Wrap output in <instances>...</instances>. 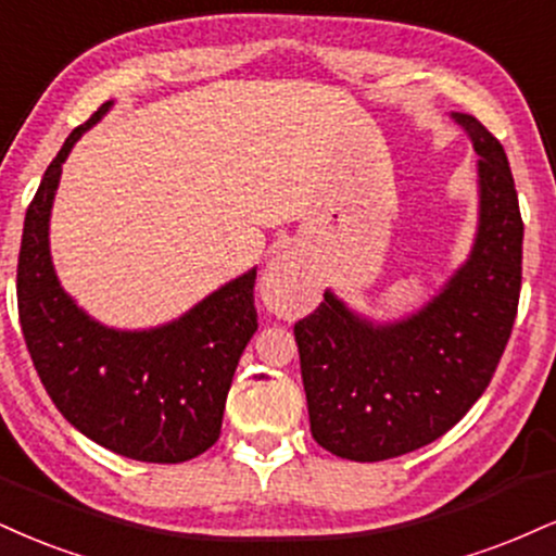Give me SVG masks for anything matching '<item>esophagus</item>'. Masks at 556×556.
<instances>
[{
    "label": "esophagus",
    "mask_w": 556,
    "mask_h": 556,
    "mask_svg": "<svg viewBox=\"0 0 556 556\" xmlns=\"http://www.w3.org/2000/svg\"><path fill=\"white\" fill-rule=\"evenodd\" d=\"M307 279L290 258H277L264 277V300L269 307L295 311L307 298Z\"/></svg>",
    "instance_id": "1"
}]
</instances>
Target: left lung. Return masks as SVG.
<instances>
[{
	"label": "left lung",
	"instance_id": "left-lung-1",
	"mask_svg": "<svg viewBox=\"0 0 556 556\" xmlns=\"http://www.w3.org/2000/svg\"><path fill=\"white\" fill-rule=\"evenodd\" d=\"M479 155V232L469 261L417 316L372 326L326 292L295 324L316 443L359 464L417 451L477 404L497 370L523 279V219L497 137L453 113Z\"/></svg>",
	"mask_w": 556,
	"mask_h": 556
}]
</instances>
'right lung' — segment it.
<instances>
[{
  "label": "right lung",
  "mask_w": 556,
  "mask_h": 556,
  "mask_svg": "<svg viewBox=\"0 0 556 556\" xmlns=\"http://www.w3.org/2000/svg\"><path fill=\"white\" fill-rule=\"evenodd\" d=\"M109 109L103 103L66 137L25 214L20 326L38 378L66 422L118 456L180 464L219 438L238 359L258 329L256 269L152 331H113L79 311L53 274L49 214L62 163Z\"/></svg>",
  "instance_id": "add662e5"
}]
</instances>
